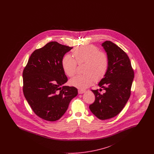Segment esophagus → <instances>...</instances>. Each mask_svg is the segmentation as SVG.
Instances as JSON below:
<instances>
[{
	"mask_svg": "<svg viewBox=\"0 0 154 154\" xmlns=\"http://www.w3.org/2000/svg\"><path fill=\"white\" fill-rule=\"evenodd\" d=\"M78 91H79V94H83V93H84V92H85V90L80 89H79Z\"/></svg>",
	"mask_w": 154,
	"mask_h": 154,
	"instance_id": "esophagus-1",
	"label": "esophagus"
}]
</instances>
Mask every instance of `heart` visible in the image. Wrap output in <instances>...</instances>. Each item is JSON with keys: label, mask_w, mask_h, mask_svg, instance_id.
I'll return each mask as SVG.
<instances>
[{"label": "heart", "mask_w": 154, "mask_h": 154, "mask_svg": "<svg viewBox=\"0 0 154 154\" xmlns=\"http://www.w3.org/2000/svg\"><path fill=\"white\" fill-rule=\"evenodd\" d=\"M73 54L75 59L70 55H66L62 59V65L65 73L69 77L73 76L76 72L77 63L79 65L84 63L83 72L85 73L77 75L70 79L71 85L84 89L95 80H101L106 75L109 69V58L95 45L77 47L74 49Z\"/></svg>", "instance_id": "b5f03b06"}]
</instances>
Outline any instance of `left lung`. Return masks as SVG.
<instances>
[{
    "instance_id": "obj_1",
    "label": "left lung",
    "mask_w": 154,
    "mask_h": 154,
    "mask_svg": "<svg viewBox=\"0 0 154 154\" xmlns=\"http://www.w3.org/2000/svg\"><path fill=\"white\" fill-rule=\"evenodd\" d=\"M102 46L107 53L109 65L106 75L98 84L105 90H92L95 96L94 103L89 106L91 111L100 119L114 117L122 111L131 96L134 72L128 56L120 47L110 41Z\"/></svg>"
}]
</instances>
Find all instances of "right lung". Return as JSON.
<instances>
[{"instance_id":"obj_1","label":"right lung","mask_w":154,"mask_h":154,"mask_svg":"<svg viewBox=\"0 0 154 154\" xmlns=\"http://www.w3.org/2000/svg\"><path fill=\"white\" fill-rule=\"evenodd\" d=\"M72 48L57 42H49L31 54L23 69V95L34 112L44 120H58L78 94L77 88L63 86L67 77L62 60Z\"/></svg>"}]
</instances>
